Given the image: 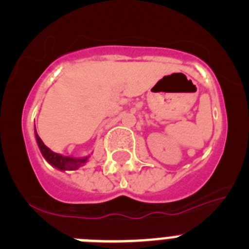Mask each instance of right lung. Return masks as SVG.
Here are the masks:
<instances>
[{
    "label": "right lung",
    "mask_w": 249,
    "mask_h": 249,
    "mask_svg": "<svg viewBox=\"0 0 249 249\" xmlns=\"http://www.w3.org/2000/svg\"><path fill=\"white\" fill-rule=\"evenodd\" d=\"M35 132H36V127H35ZM36 141L37 144H38V148L42 153V156L45 157V160H47L51 166L56 167L57 169H61V171H74V169H78L81 166L87 162L89 157L85 158H74L70 157V156H62L56 152L51 151L47 146L42 142V140L39 138V136L37 135L36 132Z\"/></svg>",
    "instance_id": "obj_1"
}]
</instances>
